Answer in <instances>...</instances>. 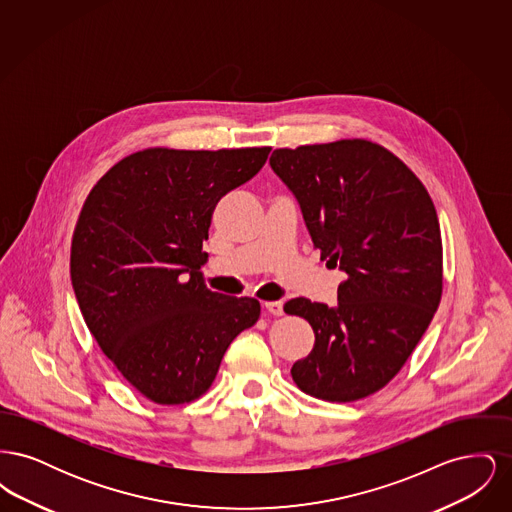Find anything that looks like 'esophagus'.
Returning <instances> with one entry per match:
<instances>
[{
    "label": "esophagus",
    "mask_w": 512,
    "mask_h": 512,
    "mask_svg": "<svg viewBox=\"0 0 512 512\" xmlns=\"http://www.w3.org/2000/svg\"><path fill=\"white\" fill-rule=\"evenodd\" d=\"M263 307L274 317H282L284 315V303L282 301H265Z\"/></svg>",
    "instance_id": "34e87169"
}]
</instances>
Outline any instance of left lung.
<instances>
[{"label":"left lung","instance_id":"obj_1","mask_svg":"<svg viewBox=\"0 0 512 512\" xmlns=\"http://www.w3.org/2000/svg\"><path fill=\"white\" fill-rule=\"evenodd\" d=\"M270 167L299 201L320 259L347 274L338 307L307 297L284 305L315 332L293 382L317 399L359 401L403 368L438 311L434 201L399 157L363 138L274 149Z\"/></svg>","mask_w":512,"mask_h":512}]
</instances>
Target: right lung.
I'll list each match as a JSON object with an SVG mask.
<instances>
[{
	"label": "right lung",
	"instance_id": "1",
	"mask_svg": "<svg viewBox=\"0 0 512 512\" xmlns=\"http://www.w3.org/2000/svg\"><path fill=\"white\" fill-rule=\"evenodd\" d=\"M270 147H147L86 197L71 280L88 330L124 380L157 405L211 388L234 338L261 315L253 297L211 292L203 242L222 195L253 178Z\"/></svg>",
	"mask_w": 512,
	"mask_h": 512
}]
</instances>
